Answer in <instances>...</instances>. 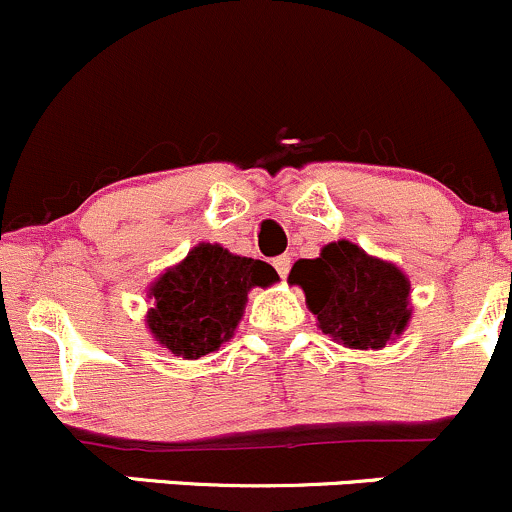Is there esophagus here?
I'll return each mask as SVG.
<instances>
[{
	"label": "esophagus",
	"instance_id": "34e87169",
	"mask_svg": "<svg viewBox=\"0 0 512 512\" xmlns=\"http://www.w3.org/2000/svg\"><path fill=\"white\" fill-rule=\"evenodd\" d=\"M272 265H275L277 275H280L282 280H285V277L290 275V255H280V257H275V262H272Z\"/></svg>",
	"mask_w": 512,
	"mask_h": 512
}]
</instances>
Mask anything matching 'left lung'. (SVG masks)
<instances>
[{
    "label": "left lung",
    "instance_id": "left-lung-1",
    "mask_svg": "<svg viewBox=\"0 0 512 512\" xmlns=\"http://www.w3.org/2000/svg\"><path fill=\"white\" fill-rule=\"evenodd\" d=\"M290 282L305 290L322 332L345 347H385L410 320L408 277L347 240L322 247L315 260H297Z\"/></svg>",
    "mask_w": 512,
    "mask_h": 512
}]
</instances>
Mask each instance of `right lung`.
<instances>
[{
    "instance_id": "right-lung-1",
    "label": "right lung",
    "mask_w": 512,
    "mask_h": 512,
    "mask_svg": "<svg viewBox=\"0 0 512 512\" xmlns=\"http://www.w3.org/2000/svg\"><path fill=\"white\" fill-rule=\"evenodd\" d=\"M277 280L275 267L202 242L152 285V335L185 360L220 350L242 317L247 292Z\"/></svg>"
}]
</instances>
